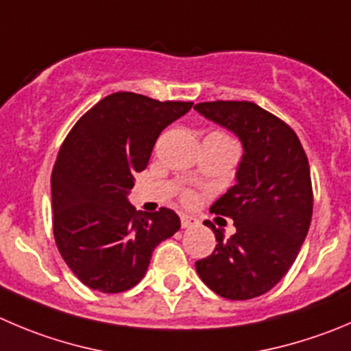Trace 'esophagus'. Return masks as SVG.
<instances>
[{"mask_svg":"<svg viewBox=\"0 0 351 351\" xmlns=\"http://www.w3.org/2000/svg\"><path fill=\"white\" fill-rule=\"evenodd\" d=\"M196 223H198V220H196L193 215H186V213H182V215H181V226L184 229L195 228Z\"/></svg>","mask_w":351,"mask_h":351,"instance_id":"obj_1","label":"esophagus"}]
</instances>
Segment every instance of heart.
I'll return each mask as SVG.
<instances>
[{
	"mask_svg": "<svg viewBox=\"0 0 351 351\" xmlns=\"http://www.w3.org/2000/svg\"><path fill=\"white\" fill-rule=\"evenodd\" d=\"M213 134H222V132H213ZM222 136H226V134H222ZM182 202H184V203L195 202V195H193L191 191H186L184 195H182Z\"/></svg>",
	"mask_w": 351,
	"mask_h": 351,
	"instance_id": "b5f03b06",
	"label": "heart"
}]
</instances>
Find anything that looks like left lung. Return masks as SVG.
Instances as JSON below:
<instances>
[{
    "label": "left lung",
    "instance_id": "8db88e82",
    "mask_svg": "<svg viewBox=\"0 0 351 351\" xmlns=\"http://www.w3.org/2000/svg\"><path fill=\"white\" fill-rule=\"evenodd\" d=\"M205 119L229 129L243 145L236 184L210 212L234 220L236 232H215L212 255L195 263L202 281L222 298L250 300L278 285L291 269L312 220L308 158L288 123L252 101H205Z\"/></svg>",
    "mask_w": 351,
    "mask_h": 351
}]
</instances>
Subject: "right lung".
<instances>
[{
    "instance_id": "right-lung-1",
    "label": "right lung",
    "mask_w": 351,
    "mask_h": 351,
    "mask_svg": "<svg viewBox=\"0 0 351 351\" xmlns=\"http://www.w3.org/2000/svg\"><path fill=\"white\" fill-rule=\"evenodd\" d=\"M191 106L113 93L63 141L51 173L53 234L62 258L88 288L131 289L145 278L153 250L181 228L173 210L136 212L128 195L160 132Z\"/></svg>"
}]
</instances>
